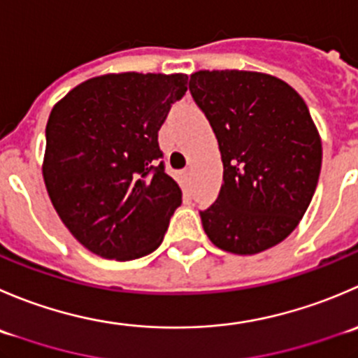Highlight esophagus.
Listing matches in <instances>:
<instances>
[{
  "label": "esophagus",
  "mask_w": 358,
  "mask_h": 358,
  "mask_svg": "<svg viewBox=\"0 0 358 358\" xmlns=\"http://www.w3.org/2000/svg\"><path fill=\"white\" fill-rule=\"evenodd\" d=\"M182 178L185 180V182H190V178H192V169L190 168H185L182 171Z\"/></svg>",
  "instance_id": "1"
}]
</instances>
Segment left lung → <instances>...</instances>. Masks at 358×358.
I'll return each mask as SVG.
<instances>
[{
    "label": "left lung",
    "instance_id": "8db88e82",
    "mask_svg": "<svg viewBox=\"0 0 358 358\" xmlns=\"http://www.w3.org/2000/svg\"><path fill=\"white\" fill-rule=\"evenodd\" d=\"M194 101L218 141L224 183L199 211L215 246L253 255L282 243L306 213L322 168V141L304 99L257 71H197Z\"/></svg>",
    "mask_w": 358,
    "mask_h": 358
}]
</instances>
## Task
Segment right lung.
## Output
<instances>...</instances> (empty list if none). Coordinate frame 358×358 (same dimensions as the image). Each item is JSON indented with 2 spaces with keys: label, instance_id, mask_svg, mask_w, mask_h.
Segmentation results:
<instances>
[{
  "label": "right lung",
  "instance_id": "right-lung-1",
  "mask_svg": "<svg viewBox=\"0 0 358 358\" xmlns=\"http://www.w3.org/2000/svg\"><path fill=\"white\" fill-rule=\"evenodd\" d=\"M187 75L110 73L76 85L48 117L43 180L68 231L92 253L133 260L159 248L182 204L159 129Z\"/></svg>",
  "mask_w": 358,
  "mask_h": 358
}]
</instances>
